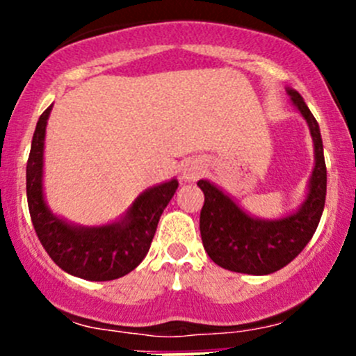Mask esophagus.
<instances>
[{
	"label": "esophagus",
	"mask_w": 356,
	"mask_h": 356,
	"mask_svg": "<svg viewBox=\"0 0 356 356\" xmlns=\"http://www.w3.org/2000/svg\"><path fill=\"white\" fill-rule=\"evenodd\" d=\"M204 168H207V163H204L203 160L186 161L184 168H182V179H184L186 182L198 181L200 175L204 172Z\"/></svg>",
	"instance_id": "34e87169"
}]
</instances>
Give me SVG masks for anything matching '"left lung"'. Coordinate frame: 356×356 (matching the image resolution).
Returning a JSON list of instances; mask_svg holds the SVG:
<instances>
[{
	"mask_svg": "<svg viewBox=\"0 0 356 356\" xmlns=\"http://www.w3.org/2000/svg\"><path fill=\"white\" fill-rule=\"evenodd\" d=\"M286 92L307 120L314 141V168L303 203L279 218H261L248 213L208 179L198 181L204 195L200 215L201 241L208 257L227 270L267 275L286 267L308 245L324 211L327 170L321 129L300 92L293 88H286Z\"/></svg>",
	"mask_w": 356,
	"mask_h": 356,
	"instance_id": "left-lung-1",
	"label": "left lung"
}]
</instances>
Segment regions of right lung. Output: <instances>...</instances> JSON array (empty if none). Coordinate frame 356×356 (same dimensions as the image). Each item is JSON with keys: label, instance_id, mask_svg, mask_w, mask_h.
<instances>
[{"label": "right lung", "instance_id": "1", "mask_svg": "<svg viewBox=\"0 0 356 356\" xmlns=\"http://www.w3.org/2000/svg\"><path fill=\"white\" fill-rule=\"evenodd\" d=\"M53 105L42 111L27 160V203L32 225L51 260L67 274L86 281H113L134 270L148 254L156 225L177 179L143 191L117 220L79 225L53 213L44 196V139Z\"/></svg>", "mask_w": 356, "mask_h": 356}]
</instances>
